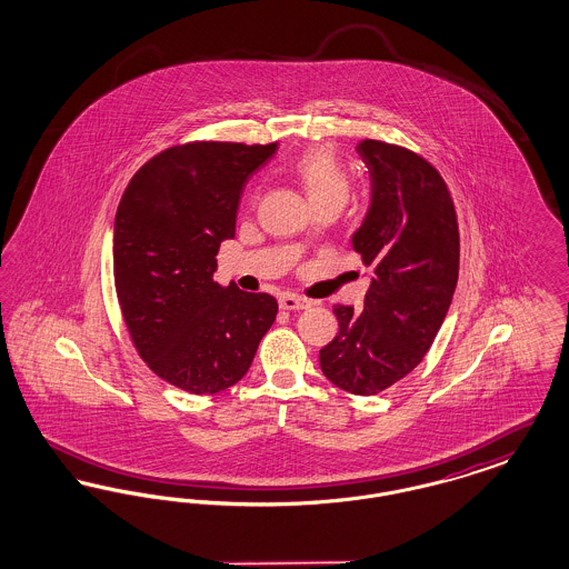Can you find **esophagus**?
<instances>
[{
	"instance_id": "34e87169",
	"label": "esophagus",
	"mask_w": 569,
	"mask_h": 569,
	"mask_svg": "<svg viewBox=\"0 0 569 569\" xmlns=\"http://www.w3.org/2000/svg\"><path fill=\"white\" fill-rule=\"evenodd\" d=\"M279 307L286 309V311H300V309L311 307V300L297 297V295H281V297H279Z\"/></svg>"
}]
</instances>
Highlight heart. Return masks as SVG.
<instances>
[{
    "instance_id": "heart-1",
    "label": "heart",
    "mask_w": 569,
    "mask_h": 569,
    "mask_svg": "<svg viewBox=\"0 0 569 569\" xmlns=\"http://www.w3.org/2000/svg\"><path fill=\"white\" fill-rule=\"evenodd\" d=\"M290 172L307 193L313 209L343 207L350 200L352 183L335 151L328 147H309L290 163Z\"/></svg>"
}]
</instances>
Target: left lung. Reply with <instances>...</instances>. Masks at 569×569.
<instances>
[{"label":"left lung","instance_id":"8db88e82","mask_svg":"<svg viewBox=\"0 0 569 569\" xmlns=\"http://www.w3.org/2000/svg\"><path fill=\"white\" fill-rule=\"evenodd\" d=\"M369 168L371 207L353 249L373 269L362 311L335 305L339 332L320 350L326 378L371 397L411 373L433 346L459 279V223L441 174L381 140L356 147Z\"/></svg>","mask_w":569,"mask_h":569}]
</instances>
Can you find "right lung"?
<instances>
[{"label": "right lung", "instance_id": "obj_1", "mask_svg": "<svg viewBox=\"0 0 569 569\" xmlns=\"http://www.w3.org/2000/svg\"><path fill=\"white\" fill-rule=\"evenodd\" d=\"M271 144L188 142L138 168L112 234L114 288L140 358L168 383L216 395L243 378L277 316L271 295L213 279L244 181Z\"/></svg>", "mask_w": 569, "mask_h": 569}]
</instances>
